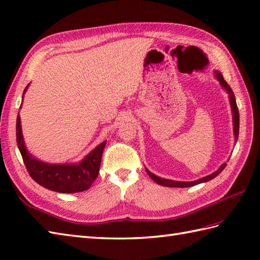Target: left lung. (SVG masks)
I'll list each match as a JSON object with an SVG mask.
<instances>
[{
    "label": "left lung",
    "instance_id": "1",
    "mask_svg": "<svg viewBox=\"0 0 260 260\" xmlns=\"http://www.w3.org/2000/svg\"><path fill=\"white\" fill-rule=\"evenodd\" d=\"M215 77H217V79L220 81V84L224 88L225 90L228 91L229 93V98H230V105H231V109H233V115H234V132H235V137H236V142L238 140V134H239V110L238 107H237V103H236V98L233 90H231V88L229 87V85L225 82V80L223 79L222 75L220 73H217L215 71ZM227 167V164H222L221 167L219 168V170L215 171L214 173L210 174L208 176H204L202 179H199L197 181H193V182H180V181H172V180H168V179H163V178H159V176H156L155 174L151 173L150 171L146 169V172L147 174L150 175V178L154 181L156 182L157 184L159 185H163V186H172V187H187V186H193V185H197L199 183H202V182H207L212 180L215 176L219 175L220 173L222 172V170Z\"/></svg>",
    "mask_w": 260,
    "mask_h": 260
}]
</instances>
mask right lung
Returning <instances> with one entry per match:
<instances>
[{
    "mask_svg": "<svg viewBox=\"0 0 260 260\" xmlns=\"http://www.w3.org/2000/svg\"><path fill=\"white\" fill-rule=\"evenodd\" d=\"M16 143H18L27 173L31 178L46 189L60 193L81 192L89 189L92 182L98 176L103 151L106 145V141H104L78 164L54 165L43 163L27 153L23 139H22L19 115L16 117Z\"/></svg>",
    "mask_w": 260,
    "mask_h": 260,
    "instance_id": "1",
    "label": "right lung"
}]
</instances>
